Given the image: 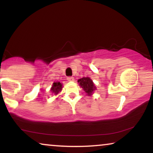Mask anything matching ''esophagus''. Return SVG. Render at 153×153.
Returning a JSON list of instances; mask_svg holds the SVG:
<instances>
[{
  "label": "esophagus",
  "instance_id": "1",
  "mask_svg": "<svg viewBox=\"0 0 153 153\" xmlns=\"http://www.w3.org/2000/svg\"><path fill=\"white\" fill-rule=\"evenodd\" d=\"M68 81H74V77H68Z\"/></svg>",
  "mask_w": 153,
  "mask_h": 153
}]
</instances>
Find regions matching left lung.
Segmentation results:
<instances>
[{
	"mask_svg": "<svg viewBox=\"0 0 153 153\" xmlns=\"http://www.w3.org/2000/svg\"><path fill=\"white\" fill-rule=\"evenodd\" d=\"M78 83H79V86L82 88L83 91L86 93L88 96L93 95L94 92L97 89L95 83L90 77H83L79 79Z\"/></svg>",
	"mask_w": 153,
	"mask_h": 153,
	"instance_id": "1",
	"label": "left lung"
}]
</instances>
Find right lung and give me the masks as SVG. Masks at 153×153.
Wrapping results in <instances>:
<instances>
[{"instance_id": "1", "label": "right lung", "mask_w": 153, "mask_h": 153, "mask_svg": "<svg viewBox=\"0 0 153 153\" xmlns=\"http://www.w3.org/2000/svg\"><path fill=\"white\" fill-rule=\"evenodd\" d=\"M62 89V84L61 83H60L59 81H56V82H54L52 85L51 88V92L52 93H53L54 95H58L60 92H61Z\"/></svg>"}]
</instances>
